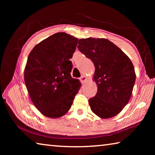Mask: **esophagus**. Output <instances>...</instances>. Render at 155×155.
Masks as SVG:
<instances>
[{
	"label": "esophagus",
	"mask_w": 155,
	"mask_h": 155,
	"mask_svg": "<svg viewBox=\"0 0 155 155\" xmlns=\"http://www.w3.org/2000/svg\"><path fill=\"white\" fill-rule=\"evenodd\" d=\"M80 80L81 81V83H84V82H85L86 81H87V77H85V76H82V77H81Z\"/></svg>",
	"instance_id": "34e87169"
}]
</instances>
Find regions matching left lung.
<instances>
[{
  "mask_svg": "<svg viewBox=\"0 0 155 155\" xmlns=\"http://www.w3.org/2000/svg\"><path fill=\"white\" fill-rule=\"evenodd\" d=\"M77 46L95 67L96 95L89 100L99 117L111 118L122 111L132 94L136 79L132 61L119 47L104 38L80 39Z\"/></svg>",
  "mask_w": 155,
  "mask_h": 155,
  "instance_id": "obj_1",
  "label": "left lung"
}]
</instances>
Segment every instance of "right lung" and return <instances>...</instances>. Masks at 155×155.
<instances>
[{"label": "right lung", "mask_w": 155, "mask_h": 155, "mask_svg": "<svg viewBox=\"0 0 155 155\" xmlns=\"http://www.w3.org/2000/svg\"><path fill=\"white\" fill-rule=\"evenodd\" d=\"M78 38L61 32L47 38L28 54L24 79L33 103L44 116L58 118L71 108L80 90L71 77L72 58Z\"/></svg>", "instance_id": "add662e5"}]
</instances>
